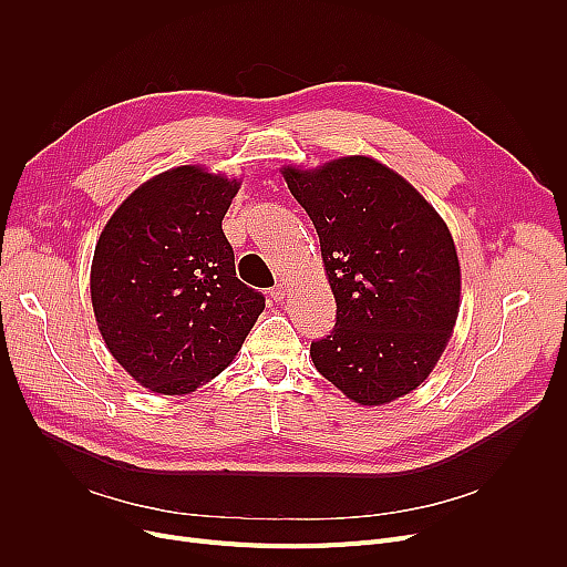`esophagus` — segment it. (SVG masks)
I'll return each mask as SVG.
<instances>
[{"instance_id": "34e87169", "label": "esophagus", "mask_w": 567, "mask_h": 567, "mask_svg": "<svg viewBox=\"0 0 567 567\" xmlns=\"http://www.w3.org/2000/svg\"><path fill=\"white\" fill-rule=\"evenodd\" d=\"M285 296H287V287H285L282 282H278V285L271 289V299H274L276 303H280V301H285Z\"/></svg>"}]
</instances>
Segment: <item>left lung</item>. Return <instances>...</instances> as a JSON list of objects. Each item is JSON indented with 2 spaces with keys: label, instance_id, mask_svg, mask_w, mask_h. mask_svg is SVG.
Here are the masks:
<instances>
[{
  "label": "left lung",
  "instance_id": "obj_1",
  "mask_svg": "<svg viewBox=\"0 0 567 567\" xmlns=\"http://www.w3.org/2000/svg\"><path fill=\"white\" fill-rule=\"evenodd\" d=\"M317 234L338 315L310 347L349 400L393 402L427 379L460 312V259L441 216L409 182L368 156L285 167Z\"/></svg>",
  "mask_w": 567,
  "mask_h": 567
}]
</instances>
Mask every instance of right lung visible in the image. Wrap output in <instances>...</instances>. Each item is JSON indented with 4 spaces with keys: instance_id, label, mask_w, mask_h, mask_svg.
Returning <instances> with one entry per match:
<instances>
[{
    "instance_id": "right-lung-1",
    "label": "right lung",
    "mask_w": 567,
    "mask_h": 567,
    "mask_svg": "<svg viewBox=\"0 0 567 567\" xmlns=\"http://www.w3.org/2000/svg\"><path fill=\"white\" fill-rule=\"evenodd\" d=\"M238 182L184 165L148 178L107 220L92 264L99 331L144 389L188 395L220 374L264 310L236 278L223 218Z\"/></svg>"
}]
</instances>
